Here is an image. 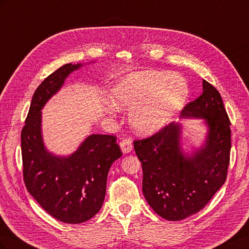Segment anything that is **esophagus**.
I'll return each mask as SVG.
<instances>
[{
    "mask_svg": "<svg viewBox=\"0 0 249 249\" xmlns=\"http://www.w3.org/2000/svg\"><path fill=\"white\" fill-rule=\"evenodd\" d=\"M119 145H120V148H122L124 154L130 153L133 149V144H132L131 139H124L122 142L119 143Z\"/></svg>",
    "mask_w": 249,
    "mask_h": 249,
    "instance_id": "esophagus-1",
    "label": "esophagus"
}]
</instances>
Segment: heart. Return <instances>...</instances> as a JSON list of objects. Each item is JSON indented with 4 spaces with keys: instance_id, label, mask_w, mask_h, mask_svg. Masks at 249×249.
I'll use <instances>...</instances> for the list:
<instances>
[{
    "instance_id": "heart-1",
    "label": "heart",
    "mask_w": 249,
    "mask_h": 249,
    "mask_svg": "<svg viewBox=\"0 0 249 249\" xmlns=\"http://www.w3.org/2000/svg\"><path fill=\"white\" fill-rule=\"evenodd\" d=\"M189 95L186 79L177 72L145 70L125 74L113 86L110 103L131 109L130 124L139 134L161 130L182 109Z\"/></svg>"
}]
</instances>
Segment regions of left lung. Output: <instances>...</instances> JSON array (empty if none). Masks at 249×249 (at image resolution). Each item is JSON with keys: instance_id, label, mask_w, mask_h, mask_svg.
<instances>
[{"instance_id": "obj_1", "label": "left lung", "mask_w": 249, "mask_h": 249, "mask_svg": "<svg viewBox=\"0 0 249 249\" xmlns=\"http://www.w3.org/2000/svg\"><path fill=\"white\" fill-rule=\"evenodd\" d=\"M182 118H200L208 127L203 144L185 154L182 124L171 123L153 136L134 141L143 170L142 191L164 219L178 221L197 213L227 179L231 122L218 90L202 81V94L182 111Z\"/></svg>"}]
</instances>
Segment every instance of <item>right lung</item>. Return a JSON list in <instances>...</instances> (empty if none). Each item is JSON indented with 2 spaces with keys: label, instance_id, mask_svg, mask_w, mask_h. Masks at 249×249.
I'll use <instances>...</instances> for the list:
<instances>
[{
  "label": "right lung",
  "instance_id": "add662e5",
  "mask_svg": "<svg viewBox=\"0 0 249 249\" xmlns=\"http://www.w3.org/2000/svg\"><path fill=\"white\" fill-rule=\"evenodd\" d=\"M82 66L65 64L44 79L33 94L20 135L22 173L29 193L50 215L71 224L85 222L99 212L109 169L123 155L111 135H89L70 156H56L44 146L41 109Z\"/></svg>",
  "mask_w": 249,
  "mask_h": 249
}]
</instances>
